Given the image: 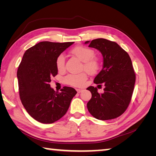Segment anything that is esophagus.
<instances>
[{"label":"esophagus","mask_w":156,"mask_h":156,"mask_svg":"<svg viewBox=\"0 0 156 156\" xmlns=\"http://www.w3.org/2000/svg\"><path fill=\"white\" fill-rule=\"evenodd\" d=\"M76 91H77L78 93H81V92L83 91V89H76Z\"/></svg>","instance_id":"obj_1"}]
</instances>
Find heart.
<instances>
[{
  "instance_id": "obj_1",
  "label": "heart",
  "mask_w": 156,
  "mask_h": 156,
  "mask_svg": "<svg viewBox=\"0 0 156 156\" xmlns=\"http://www.w3.org/2000/svg\"><path fill=\"white\" fill-rule=\"evenodd\" d=\"M74 55L80 61L83 62V69H84L89 74L93 75L98 72L100 67L99 60L94 56V51L93 49L83 46H78L73 48L72 51ZM56 65L58 70L61 72L65 67V56L63 54H60L57 57ZM87 80V74L82 73L80 74H70L65 77V83L74 87H80Z\"/></svg>"
}]
</instances>
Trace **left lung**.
Wrapping results in <instances>:
<instances>
[{"label": "left lung", "instance_id": "obj_1", "mask_svg": "<svg viewBox=\"0 0 156 156\" xmlns=\"http://www.w3.org/2000/svg\"><path fill=\"white\" fill-rule=\"evenodd\" d=\"M89 47L95 48L103 57L102 70L94 78V83L103 84L104 93L90 86L87 89L91 93L87 102L89 113L101 120L119 117L127 109L133 94L136 74L127 52L115 43L105 38L86 41Z\"/></svg>", "mask_w": 156, "mask_h": 156}]
</instances>
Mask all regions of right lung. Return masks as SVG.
<instances>
[{
	"mask_svg": "<svg viewBox=\"0 0 156 156\" xmlns=\"http://www.w3.org/2000/svg\"><path fill=\"white\" fill-rule=\"evenodd\" d=\"M73 42L43 41L26 50L17 71L21 102L34 119L51 124L60 119L69 107L74 89L64 87L60 92L50 87L58 73L57 57Z\"/></svg>",
	"mask_w": 156,
	"mask_h": 156,
	"instance_id": "add662e5",
	"label": "right lung"
}]
</instances>
